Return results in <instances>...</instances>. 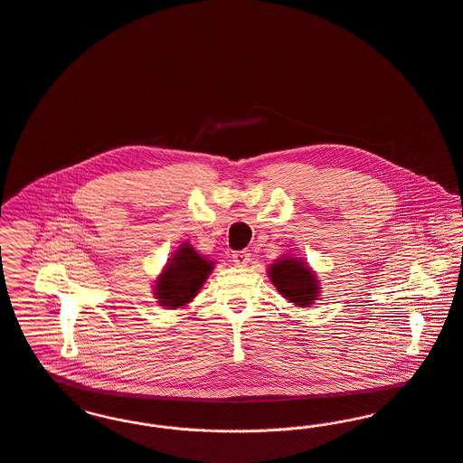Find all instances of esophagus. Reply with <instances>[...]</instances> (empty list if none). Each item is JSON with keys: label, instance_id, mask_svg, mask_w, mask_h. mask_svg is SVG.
<instances>
[{"label": "esophagus", "instance_id": "esophagus-1", "mask_svg": "<svg viewBox=\"0 0 463 463\" xmlns=\"http://www.w3.org/2000/svg\"><path fill=\"white\" fill-rule=\"evenodd\" d=\"M232 260L238 264V266H247L250 262V251L249 250H240V251H232Z\"/></svg>", "mask_w": 463, "mask_h": 463}]
</instances>
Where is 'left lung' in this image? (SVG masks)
I'll list each match as a JSON object with an SVG mask.
<instances>
[{
    "mask_svg": "<svg viewBox=\"0 0 463 463\" xmlns=\"http://www.w3.org/2000/svg\"><path fill=\"white\" fill-rule=\"evenodd\" d=\"M277 290L296 307L308 308L319 296L317 275L298 257H282L268 268Z\"/></svg>",
    "mask_w": 463,
    "mask_h": 463,
    "instance_id": "8db88e82",
    "label": "left lung"
}]
</instances>
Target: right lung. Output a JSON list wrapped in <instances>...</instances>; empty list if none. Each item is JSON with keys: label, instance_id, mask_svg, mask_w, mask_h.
Wrapping results in <instances>:
<instances>
[{"label": "right lung", "instance_id": "right-lung-1", "mask_svg": "<svg viewBox=\"0 0 463 463\" xmlns=\"http://www.w3.org/2000/svg\"><path fill=\"white\" fill-rule=\"evenodd\" d=\"M212 271V260L201 257L192 245H181L155 282L158 305L167 308L184 307L197 296Z\"/></svg>", "mask_w": 463, "mask_h": 463}]
</instances>
